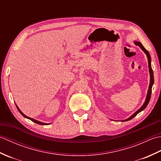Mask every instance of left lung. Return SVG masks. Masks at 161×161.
<instances>
[{"instance_id":"1","label":"left lung","mask_w":161,"mask_h":161,"mask_svg":"<svg viewBox=\"0 0 161 161\" xmlns=\"http://www.w3.org/2000/svg\"><path fill=\"white\" fill-rule=\"evenodd\" d=\"M135 43L136 45L140 46V47L144 51V53L147 54V59H148V64H149V73H150V84H149V89H148V93H147V98H146V100L144 104L142 106V107L138 109V110L136 111L135 114H133L131 117L129 118L128 119H125L124 121H128L130 120V119H131L132 118H133L135 117V116L137 115L138 114H139L140 112L142 111V110H144V109L147 107V106L148 105L149 100H150V98H151V95H152V86H153V81H154V79H153V70L152 68V66H151V57H150V54L149 53V52L147 50L144 46L142 45V43L141 42H136Z\"/></svg>"}]
</instances>
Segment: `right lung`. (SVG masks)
<instances>
[{
	"mask_svg": "<svg viewBox=\"0 0 161 161\" xmlns=\"http://www.w3.org/2000/svg\"><path fill=\"white\" fill-rule=\"evenodd\" d=\"M16 107H17V108H18V110H19V111L20 112V114H21L23 117H25V118H28V119H30V120H32V122H35V123H36V124H39V125H48V124H46V123H43V122H39V121H37V120H36V119H32V118H29V117H28V116H26L25 115H24L23 113L20 111V109L18 108V107H17L16 106Z\"/></svg>",
	"mask_w": 161,
	"mask_h": 161,
	"instance_id": "add662e5",
	"label": "right lung"
}]
</instances>
